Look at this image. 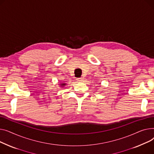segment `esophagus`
I'll return each mask as SVG.
<instances>
[{
    "label": "esophagus",
    "mask_w": 154,
    "mask_h": 154,
    "mask_svg": "<svg viewBox=\"0 0 154 154\" xmlns=\"http://www.w3.org/2000/svg\"><path fill=\"white\" fill-rule=\"evenodd\" d=\"M83 78H77V81H79V82H81V81H83Z\"/></svg>",
    "instance_id": "34e87169"
}]
</instances>
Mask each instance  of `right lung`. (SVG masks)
I'll list each match as a JSON object with an SVG mask.
<instances>
[{
  "label": "right lung",
  "instance_id": "right-lung-1",
  "mask_svg": "<svg viewBox=\"0 0 154 154\" xmlns=\"http://www.w3.org/2000/svg\"><path fill=\"white\" fill-rule=\"evenodd\" d=\"M66 85V83H60V86H61V87L62 88V87H63V86H65Z\"/></svg>",
  "mask_w": 154,
  "mask_h": 154
}]
</instances>
